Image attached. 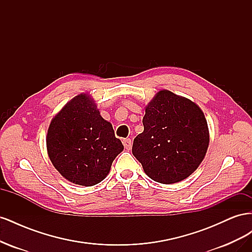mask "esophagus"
I'll return each mask as SVG.
<instances>
[{
    "instance_id": "obj_1",
    "label": "esophagus",
    "mask_w": 252,
    "mask_h": 252,
    "mask_svg": "<svg viewBox=\"0 0 252 252\" xmlns=\"http://www.w3.org/2000/svg\"><path fill=\"white\" fill-rule=\"evenodd\" d=\"M123 145H124V147H125L127 150H130V149H131V146H132L131 140H130V139H124V140H123Z\"/></svg>"
}]
</instances>
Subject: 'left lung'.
I'll return each instance as SVG.
<instances>
[{
	"label": "left lung",
	"mask_w": 252,
	"mask_h": 252,
	"mask_svg": "<svg viewBox=\"0 0 252 252\" xmlns=\"http://www.w3.org/2000/svg\"><path fill=\"white\" fill-rule=\"evenodd\" d=\"M143 125L132 155L150 179L173 184L196 170L207 152L209 131L195 103L169 90L158 91L146 106Z\"/></svg>",
	"instance_id": "8db88e82"
}]
</instances>
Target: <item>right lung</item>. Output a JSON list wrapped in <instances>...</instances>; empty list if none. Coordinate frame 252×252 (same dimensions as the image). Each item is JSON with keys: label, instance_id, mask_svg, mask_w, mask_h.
Listing matches in <instances>:
<instances>
[{"label": "right lung", "instance_id": "obj_1", "mask_svg": "<svg viewBox=\"0 0 252 252\" xmlns=\"http://www.w3.org/2000/svg\"><path fill=\"white\" fill-rule=\"evenodd\" d=\"M46 145L56 169L66 180L86 187L107 177L113 159L124 149L87 94L74 96L51 120Z\"/></svg>", "mask_w": 252, "mask_h": 252}]
</instances>
